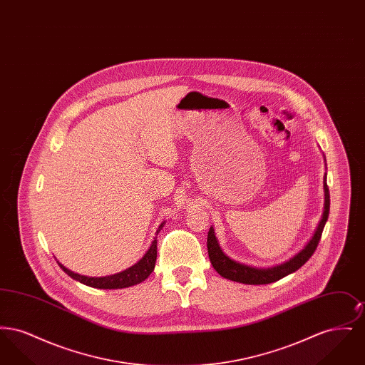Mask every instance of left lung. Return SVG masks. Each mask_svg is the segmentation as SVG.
<instances>
[{"label":"left lung","mask_w":365,"mask_h":365,"mask_svg":"<svg viewBox=\"0 0 365 365\" xmlns=\"http://www.w3.org/2000/svg\"><path fill=\"white\" fill-rule=\"evenodd\" d=\"M324 195H326L324 197V212H323V216H322V220H320L319 226L313 234L312 240L298 255H295L292 260L286 261L284 264H280V265H277L274 268H262V269L240 264V262L227 257L226 255L222 252L219 243L215 238L213 228L210 227L208 231L207 245H208L209 260L212 262L213 268L223 278L230 279V280H234V282H240V283H246V284H268V283L277 282L279 279L284 278V277L293 274L312 257L317 245L320 242L323 228L326 226V222L329 219L330 190H329V186H327V176H324Z\"/></svg>","instance_id":"obj_1"}]
</instances>
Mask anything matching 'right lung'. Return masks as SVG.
Segmentation results:
<instances>
[{
	"label": "right lung",
	"mask_w": 365,
	"mask_h": 365,
	"mask_svg": "<svg viewBox=\"0 0 365 365\" xmlns=\"http://www.w3.org/2000/svg\"><path fill=\"white\" fill-rule=\"evenodd\" d=\"M163 225H160V227H158L155 241L152 242L149 250L145 253V256L135 265L130 267L128 269L119 272V274H115V275H110V277H104V278H88V277H83V275L72 272L68 268L61 265L60 262H58V265L67 275H70L71 278L75 279V280H78V282H81L86 286H90V287H96V289H123V287L134 286L137 283L143 282L155 269L157 259V234L163 228Z\"/></svg>",
	"instance_id": "right-lung-1"
}]
</instances>
